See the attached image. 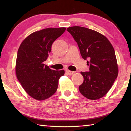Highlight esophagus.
I'll use <instances>...</instances> for the list:
<instances>
[{
	"label": "esophagus",
	"mask_w": 131,
	"mask_h": 131,
	"mask_svg": "<svg viewBox=\"0 0 131 131\" xmlns=\"http://www.w3.org/2000/svg\"><path fill=\"white\" fill-rule=\"evenodd\" d=\"M66 72H67V73L69 75H72V74H74V73H75V72H74V71H71L68 70H66Z\"/></svg>",
	"instance_id": "obj_1"
}]
</instances>
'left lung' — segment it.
<instances>
[{"mask_svg": "<svg viewBox=\"0 0 131 131\" xmlns=\"http://www.w3.org/2000/svg\"><path fill=\"white\" fill-rule=\"evenodd\" d=\"M67 31L77 42L80 54L88 60V72H81L84 81L79 87L83 96L91 100L102 98L112 88L118 74L115 51L108 39L86 27L73 26Z\"/></svg>", "mask_w": 131, "mask_h": 131, "instance_id": "left-lung-1", "label": "left lung"}]
</instances>
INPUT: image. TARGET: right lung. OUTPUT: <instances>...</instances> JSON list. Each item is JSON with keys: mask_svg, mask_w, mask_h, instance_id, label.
Wrapping results in <instances>:
<instances>
[{"mask_svg": "<svg viewBox=\"0 0 131 131\" xmlns=\"http://www.w3.org/2000/svg\"><path fill=\"white\" fill-rule=\"evenodd\" d=\"M66 27L47 28L27 37L19 46L16 62V74L29 95L39 101L51 97L56 92L58 80L65 71L51 70L43 63L51 52L53 43Z\"/></svg>", "mask_w": 131, "mask_h": 131, "instance_id": "1", "label": "right lung"}]
</instances>
